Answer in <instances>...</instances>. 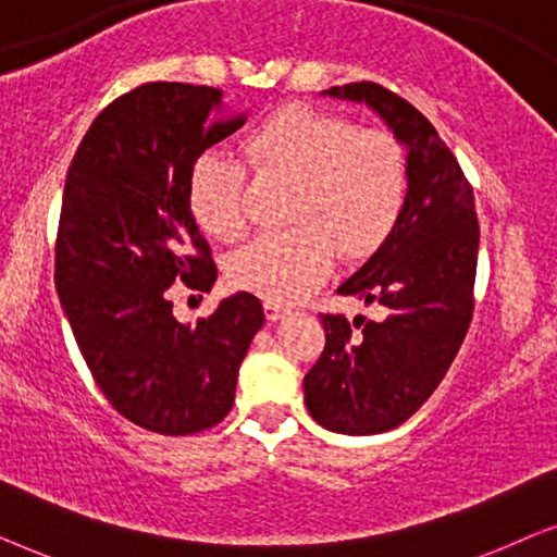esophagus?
<instances>
[{
	"label": "esophagus",
	"instance_id": "1",
	"mask_svg": "<svg viewBox=\"0 0 557 557\" xmlns=\"http://www.w3.org/2000/svg\"><path fill=\"white\" fill-rule=\"evenodd\" d=\"M263 309H265V317H269V322H278V319L286 317V309L276 301H263Z\"/></svg>",
	"mask_w": 557,
	"mask_h": 557
}]
</instances>
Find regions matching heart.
<instances>
[{"label": "heart", "instance_id": "obj_1", "mask_svg": "<svg viewBox=\"0 0 557 557\" xmlns=\"http://www.w3.org/2000/svg\"><path fill=\"white\" fill-rule=\"evenodd\" d=\"M258 174L294 180L288 223L235 250L233 286L265 301H299L330 276L337 250L347 261L375 253L408 200V154L393 134L357 128L337 113L284 106L243 141ZM187 202L205 233L238 238L246 227V170L223 151H202L189 166Z\"/></svg>", "mask_w": 557, "mask_h": 557}]
</instances>
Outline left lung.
<instances>
[{
    "mask_svg": "<svg viewBox=\"0 0 557 557\" xmlns=\"http://www.w3.org/2000/svg\"><path fill=\"white\" fill-rule=\"evenodd\" d=\"M364 103L408 154V200L383 246L337 288L383 317L355 332L324 314V352L304 377V400L324 429L370 436L408 421L451 368L474 309L479 223L474 193L451 149L406 98L377 83L322 90Z\"/></svg>",
    "mask_w": 557,
    "mask_h": 557,
    "instance_id": "8db88e82",
    "label": "left lung"
}]
</instances>
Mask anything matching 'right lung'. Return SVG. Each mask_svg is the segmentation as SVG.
Returning <instances> with one entry per match:
<instances>
[{
    "label": "right lung",
    "instance_id": "add662e5",
    "mask_svg": "<svg viewBox=\"0 0 557 557\" xmlns=\"http://www.w3.org/2000/svg\"><path fill=\"white\" fill-rule=\"evenodd\" d=\"M246 124L223 90L147 83L98 113L65 177L55 288L90 375L126 421L187 436L223 421L265 317L238 292L208 319L172 314L170 286L218 269L187 202L189 166Z\"/></svg>",
    "mask_w": 557,
    "mask_h": 557
}]
</instances>
